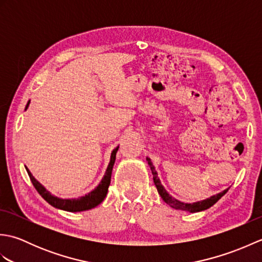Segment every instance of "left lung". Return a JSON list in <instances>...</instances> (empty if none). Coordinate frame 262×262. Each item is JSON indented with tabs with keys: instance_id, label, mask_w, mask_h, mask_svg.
I'll list each match as a JSON object with an SVG mask.
<instances>
[{
	"instance_id": "1",
	"label": "left lung",
	"mask_w": 262,
	"mask_h": 262,
	"mask_svg": "<svg viewBox=\"0 0 262 262\" xmlns=\"http://www.w3.org/2000/svg\"><path fill=\"white\" fill-rule=\"evenodd\" d=\"M146 161L147 163L149 165V168H151V171H152V174H153V180H154V185L155 187H157L158 191H159V194L161 196V198H162L164 202L170 205L172 208H176V209H180V210H185V211H189V213H197V211H202V210H205L207 209L209 207H211L215 203L219 202V200L224 196V194L227 192V190H229L230 188L225 189L224 191H222L220 193L217 194H214V196H211L207 199H204V200H200V202H197V203H192V204H188V203H182L180 202V200H178L176 198H173L171 196V194H169V192L165 190L164 187L162 186V183H161L159 177H158V172L155 171V168L154 165L152 163V161L149 158H146Z\"/></svg>"
}]
</instances>
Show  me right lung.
Here are the masks:
<instances>
[{"label": "right lung", "mask_w": 262, "mask_h": 262, "mask_svg": "<svg viewBox=\"0 0 262 262\" xmlns=\"http://www.w3.org/2000/svg\"><path fill=\"white\" fill-rule=\"evenodd\" d=\"M29 102H28L26 105V110L28 108V105H29ZM118 148H119V146H117L114 151L111 152L110 162L108 164V168H107V170H105V173L102 178L101 182L98 185V187L94 188V190L89 192L88 194H85V196L74 198V199H62V198L53 196V194L49 192L40 182H38L35 179V177L31 174V172L27 168L26 169H27L28 174H29V178H30L33 187L36 188V190L39 192V194H40V196L45 199L49 205H52L55 208L63 209L66 211H83V210L94 208L99 204H101L103 202V199L105 198V196H107L108 188H109L110 180H111V172H113V168H114V164L116 161V153H117V151H118Z\"/></svg>", "instance_id": "obj_1"}]
</instances>
